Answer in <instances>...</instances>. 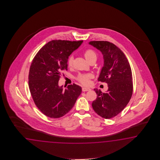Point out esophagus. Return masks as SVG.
<instances>
[{"label":"esophagus","instance_id":"1","mask_svg":"<svg viewBox=\"0 0 160 160\" xmlns=\"http://www.w3.org/2000/svg\"><path fill=\"white\" fill-rule=\"evenodd\" d=\"M90 90V88H82V92H88Z\"/></svg>","mask_w":160,"mask_h":160}]
</instances>
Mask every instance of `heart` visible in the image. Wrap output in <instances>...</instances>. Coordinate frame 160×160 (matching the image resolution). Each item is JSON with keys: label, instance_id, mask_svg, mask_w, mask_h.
<instances>
[{"label": "heart", "instance_id": "1", "mask_svg": "<svg viewBox=\"0 0 160 160\" xmlns=\"http://www.w3.org/2000/svg\"><path fill=\"white\" fill-rule=\"evenodd\" d=\"M84 55L86 59L88 61H90L91 59L93 58H97V54L95 51L92 49H88L85 51ZM73 63V57L71 55L69 57L68 60V66L71 67ZM93 77L92 74L87 73V74H79L77 77V80L81 83L83 85H88L90 83V79H92Z\"/></svg>", "mask_w": 160, "mask_h": 160}]
</instances>
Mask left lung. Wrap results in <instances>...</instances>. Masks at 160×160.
Returning <instances> with one entry per match:
<instances>
[{
    "label": "left lung",
    "instance_id": "left-lung-1",
    "mask_svg": "<svg viewBox=\"0 0 160 160\" xmlns=\"http://www.w3.org/2000/svg\"><path fill=\"white\" fill-rule=\"evenodd\" d=\"M88 43L102 52L104 63L98 81L108 85L106 92L94 89L97 97L92 107L99 116L109 119L121 112L131 99L132 70L126 56L115 44L108 41H91Z\"/></svg>",
    "mask_w": 160,
    "mask_h": 160
}]
</instances>
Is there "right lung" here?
<instances>
[{
    "instance_id": "1",
    "label": "right lung",
    "mask_w": 160,
    "mask_h": 160,
    "mask_svg": "<svg viewBox=\"0 0 160 160\" xmlns=\"http://www.w3.org/2000/svg\"><path fill=\"white\" fill-rule=\"evenodd\" d=\"M83 41L53 40L41 48L30 68L28 86L34 103L45 116L58 118L72 108L81 94L78 85H68L64 90L58 81L68 70V57Z\"/></svg>"
}]
</instances>
